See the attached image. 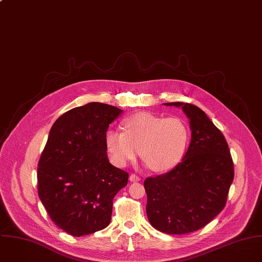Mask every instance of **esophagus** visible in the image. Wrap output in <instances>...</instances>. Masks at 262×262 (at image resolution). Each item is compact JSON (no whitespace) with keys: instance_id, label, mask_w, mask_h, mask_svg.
I'll list each match as a JSON object with an SVG mask.
<instances>
[{"instance_id":"esophagus-1","label":"esophagus","mask_w":262,"mask_h":262,"mask_svg":"<svg viewBox=\"0 0 262 262\" xmlns=\"http://www.w3.org/2000/svg\"><path fill=\"white\" fill-rule=\"evenodd\" d=\"M140 180H141V178L138 175H136V174H130L129 175V181L130 182H137V181H140Z\"/></svg>"}]
</instances>
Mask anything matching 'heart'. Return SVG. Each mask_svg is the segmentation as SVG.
Wrapping results in <instances>:
<instances>
[{
	"instance_id": "1",
	"label": "heart",
	"mask_w": 262,
	"mask_h": 262,
	"mask_svg": "<svg viewBox=\"0 0 262 262\" xmlns=\"http://www.w3.org/2000/svg\"><path fill=\"white\" fill-rule=\"evenodd\" d=\"M123 129L109 128L105 144L113 163L119 167L135 160L139 150L154 171H168L179 164L185 154L189 128L179 117H167L148 111L128 116Z\"/></svg>"
}]
</instances>
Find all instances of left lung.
Masks as SVG:
<instances>
[{
    "mask_svg": "<svg viewBox=\"0 0 262 262\" xmlns=\"http://www.w3.org/2000/svg\"><path fill=\"white\" fill-rule=\"evenodd\" d=\"M164 105L182 108L189 119L191 140L175 168L145 180L146 210L156 230L181 235L204 228L223 210L234 166L225 137L200 107L183 102Z\"/></svg>",
    "mask_w": 262,
    "mask_h": 262,
    "instance_id": "obj_1",
    "label": "left lung"
}]
</instances>
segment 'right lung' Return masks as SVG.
Wrapping results in <instances>:
<instances>
[{
    "label": "right lung",
    "mask_w": 262,
    "mask_h": 262,
    "mask_svg": "<svg viewBox=\"0 0 262 262\" xmlns=\"http://www.w3.org/2000/svg\"><path fill=\"white\" fill-rule=\"evenodd\" d=\"M122 110L90 102L53 123L37 169L38 195L53 223L81 237L106 228L112 201L127 184L128 173L112 166L105 134Z\"/></svg>",
    "instance_id": "obj_1"
}]
</instances>
